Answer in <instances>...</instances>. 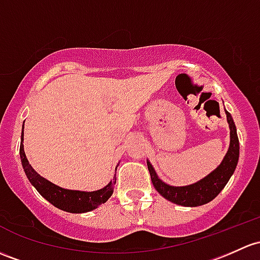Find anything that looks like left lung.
<instances>
[{
  "instance_id": "1",
  "label": "left lung",
  "mask_w": 260,
  "mask_h": 260,
  "mask_svg": "<svg viewBox=\"0 0 260 260\" xmlns=\"http://www.w3.org/2000/svg\"><path fill=\"white\" fill-rule=\"evenodd\" d=\"M225 114L226 121L229 123V129H231L229 149L220 166L208 174L206 178L199 180L194 184L185 185V187H172V185L166 184L158 178L151 163L147 162L153 187L157 189V192L160 196H163L166 199L173 202V203L179 204V206L198 207L213 201L219 194L220 190L225 187L229 178L236 171L239 158V141L238 136H237L236 124H234L233 118L228 111H225Z\"/></svg>"
}]
</instances>
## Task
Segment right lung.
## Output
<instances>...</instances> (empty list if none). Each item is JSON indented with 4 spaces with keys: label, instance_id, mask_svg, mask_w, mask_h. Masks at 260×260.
Masks as SVG:
<instances>
[{
    "label": "right lung",
    "instance_id": "add662e5",
    "mask_svg": "<svg viewBox=\"0 0 260 260\" xmlns=\"http://www.w3.org/2000/svg\"><path fill=\"white\" fill-rule=\"evenodd\" d=\"M21 162L23 166L24 173L29 179L31 184L37 189V192L45 199H47L51 204L57 208L70 213H84L97 208L102 203L108 201L114 189V180L106 185L105 188L95 192H80V190L63 189L57 187L53 183L42 178L40 174L32 168L27 160L23 149V131H22V142L20 146Z\"/></svg>",
    "mask_w": 260,
    "mask_h": 260
}]
</instances>
